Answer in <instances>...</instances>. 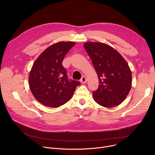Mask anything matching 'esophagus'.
Masks as SVG:
<instances>
[{
  "mask_svg": "<svg viewBox=\"0 0 155 155\" xmlns=\"http://www.w3.org/2000/svg\"><path fill=\"white\" fill-rule=\"evenodd\" d=\"M80 81H81V83H83V84L85 83L87 81V79H86V77H85V76H83V77H81V80H80Z\"/></svg>",
  "mask_w": 155,
  "mask_h": 155,
  "instance_id": "obj_1",
  "label": "esophagus"
}]
</instances>
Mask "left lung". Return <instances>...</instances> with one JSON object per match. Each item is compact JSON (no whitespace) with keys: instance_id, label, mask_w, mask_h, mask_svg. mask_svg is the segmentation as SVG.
<instances>
[{"instance_id":"obj_1","label":"left lung","mask_w":155,"mask_h":155,"mask_svg":"<svg viewBox=\"0 0 155 155\" xmlns=\"http://www.w3.org/2000/svg\"><path fill=\"white\" fill-rule=\"evenodd\" d=\"M84 47L99 78L98 89L93 94L94 101L107 108L120 105L131 88L132 74L128 64L115 49L105 43L88 41Z\"/></svg>"}]
</instances>
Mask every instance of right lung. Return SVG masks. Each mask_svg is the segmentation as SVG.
I'll list each match as a JSON object with an SVG mask.
<instances>
[{"label":"right lung","mask_w":155,"mask_h":155,"mask_svg":"<svg viewBox=\"0 0 155 155\" xmlns=\"http://www.w3.org/2000/svg\"><path fill=\"white\" fill-rule=\"evenodd\" d=\"M75 45L73 41L56 43L44 50L34 62L29 85L34 97L41 104L54 108L64 105L80 84L78 81L69 80L62 64L64 56Z\"/></svg>","instance_id":"right-lung-1"}]
</instances>
